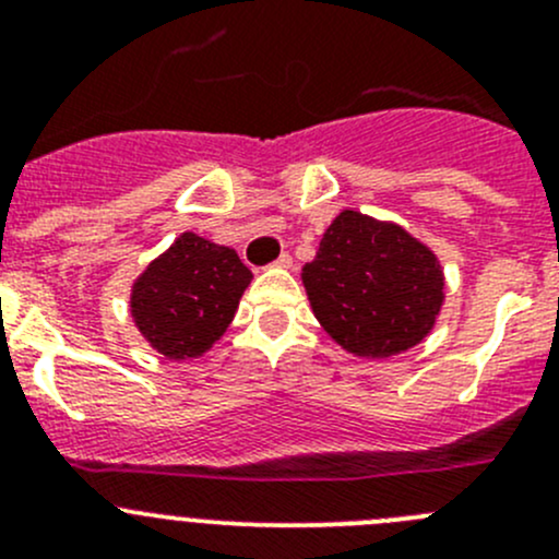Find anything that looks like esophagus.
I'll list each match as a JSON object with an SVG mask.
<instances>
[{"instance_id":"1","label":"esophagus","mask_w":559,"mask_h":559,"mask_svg":"<svg viewBox=\"0 0 559 559\" xmlns=\"http://www.w3.org/2000/svg\"><path fill=\"white\" fill-rule=\"evenodd\" d=\"M270 267H292V257H289V253H281V257L275 259V262L270 264Z\"/></svg>"}]
</instances>
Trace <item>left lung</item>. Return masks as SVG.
Wrapping results in <instances>:
<instances>
[{
  "label": "left lung",
  "mask_w": 559,
  "mask_h": 559,
  "mask_svg": "<svg viewBox=\"0 0 559 559\" xmlns=\"http://www.w3.org/2000/svg\"><path fill=\"white\" fill-rule=\"evenodd\" d=\"M308 300L346 352L384 359L427 337L443 306V270L403 227L343 211L302 267Z\"/></svg>",
  "instance_id": "left-lung-1"
}]
</instances>
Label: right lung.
Here are the masks:
<instances>
[{
	"instance_id": "right-lung-1",
	"label": "right lung",
	"mask_w": 559,
	"mask_h": 559,
	"mask_svg": "<svg viewBox=\"0 0 559 559\" xmlns=\"http://www.w3.org/2000/svg\"><path fill=\"white\" fill-rule=\"evenodd\" d=\"M251 278L233 248L183 233L134 281L132 319L165 357H200L235 319Z\"/></svg>"
}]
</instances>
